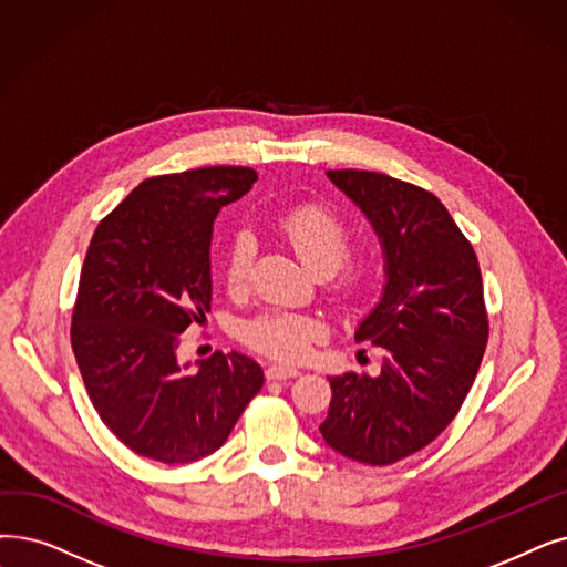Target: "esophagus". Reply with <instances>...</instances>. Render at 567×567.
I'll list each match as a JSON object with an SVG mask.
<instances>
[{
  "label": "esophagus",
  "instance_id": "34e87169",
  "mask_svg": "<svg viewBox=\"0 0 567 567\" xmlns=\"http://www.w3.org/2000/svg\"><path fill=\"white\" fill-rule=\"evenodd\" d=\"M301 373L297 371V368H289V365H280V363H274L266 368V380H289V378H299Z\"/></svg>",
  "mask_w": 567,
  "mask_h": 567
}]
</instances>
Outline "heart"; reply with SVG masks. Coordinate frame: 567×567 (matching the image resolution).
Instances as JSON below:
<instances>
[{"instance_id":"b5f03b06","label":"heart","mask_w":567,"mask_h":567,"mask_svg":"<svg viewBox=\"0 0 567 567\" xmlns=\"http://www.w3.org/2000/svg\"><path fill=\"white\" fill-rule=\"evenodd\" d=\"M278 234L319 276L329 278L331 297L342 306H357L380 278V257L373 250L350 252V227L342 215L322 202H303L276 217ZM255 240L236 234L225 255V285L240 293L250 282ZM324 333L317 317L291 310H266L240 327L248 348L278 361H301L312 342Z\"/></svg>"}]
</instances>
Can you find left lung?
<instances>
[{
    "label": "left lung",
    "instance_id": "8db88e82",
    "mask_svg": "<svg viewBox=\"0 0 567 567\" xmlns=\"http://www.w3.org/2000/svg\"><path fill=\"white\" fill-rule=\"evenodd\" d=\"M329 178L375 227L386 285L354 336L382 350L380 375L329 378L319 431L342 456L391 465L431 445L475 382L488 340L480 261L433 192L378 171L338 168Z\"/></svg>",
    "mask_w": 567,
    "mask_h": 567
}]
</instances>
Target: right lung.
I'll return each instance as SVG.
<instances>
[{
  "label": "right lung",
  "mask_w": 567,
  "mask_h": 567,
  "mask_svg": "<svg viewBox=\"0 0 567 567\" xmlns=\"http://www.w3.org/2000/svg\"><path fill=\"white\" fill-rule=\"evenodd\" d=\"M255 181L250 166L147 178L90 240L71 348L94 410L138 456L174 465L213 454L264 384L245 354L215 352L196 373L176 354L210 310L213 219Z\"/></svg>",
  "instance_id": "1"
}]
</instances>
